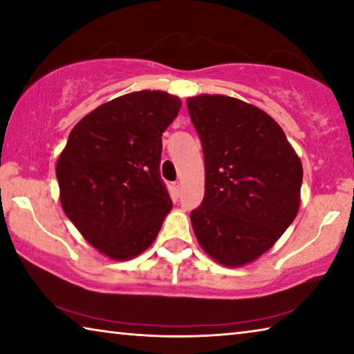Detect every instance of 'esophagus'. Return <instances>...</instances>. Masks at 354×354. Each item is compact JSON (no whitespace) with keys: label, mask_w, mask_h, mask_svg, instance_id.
Wrapping results in <instances>:
<instances>
[{"label":"esophagus","mask_w":354,"mask_h":354,"mask_svg":"<svg viewBox=\"0 0 354 354\" xmlns=\"http://www.w3.org/2000/svg\"><path fill=\"white\" fill-rule=\"evenodd\" d=\"M181 190H183L181 183H173L171 184V192H173V195H175V196L181 195Z\"/></svg>","instance_id":"34e87169"}]
</instances>
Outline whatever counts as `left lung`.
Returning a JSON list of instances; mask_svg holds the SVG:
<instances>
[{"mask_svg":"<svg viewBox=\"0 0 354 354\" xmlns=\"http://www.w3.org/2000/svg\"><path fill=\"white\" fill-rule=\"evenodd\" d=\"M205 156V198L190 212L201 248L226 267L253 262L295 220L301 160L259 107L225 95L187 98Z\"/></svg>","mask_w":354,"mask_h":354,"instance_id":"obj_1","label":"left lung"}]
</instances>
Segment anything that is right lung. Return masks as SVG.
<instances>
[{"label": "right lung", "mask_w": 354, "mask_h": 354, "mask_svg": "<svg viewBox=\"0 0 354 354\" xmlns=\"http://www.w3.org/2000/svg\"><path fill=\"white\" fill-rule=\"evenodd\" d=\"M179 109L181 100L167 92L127 93L87 113L59 156L65 215L113 261L145 251L173 206L159 164L162 133Z\"/></svg>", "instance_id": "right-lung-1"}]
</instances>
